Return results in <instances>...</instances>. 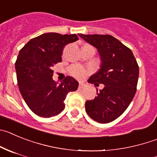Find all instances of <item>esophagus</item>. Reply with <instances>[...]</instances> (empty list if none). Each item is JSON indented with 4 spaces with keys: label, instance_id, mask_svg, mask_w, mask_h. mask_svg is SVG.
<instances>
[{
    "label": "esophagus",
    "instance_id": "esophagus-1",
    "mask_svg": "<svg viewBox=\"0 0 157 157\" xmlns=\"http://www.w3.org/2000/svg\"><path fill=\"white\" fill-rule=\"evenodd\" d=\"M85 86V85L83 84V83H79V86H78V87H79V89H82L83 87H84Z\"/></svg>",
    "mask_w": 157,
    "mask_h": 157
}]
</instances>
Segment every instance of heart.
Listing matches in <instances>:
<instances>
[{"label": "heart", "instance_id": "1", "mask_svg": "<svg viewBox=\"0 0 157 157\" xmlns=\"http://www.w3.org/2000/svg\"><path fill=\"white\" fill-rule=\"evenodd\" d=\"M68 72L69 74L71 75L72 76H74L76 78L82 79V78H85L89 74L90 70H89L87 67H83V66L82 65L74 64V65H71V67H69Z\"/></svg>", "mask_w": 157, "mask_h": 157}]
</instances>
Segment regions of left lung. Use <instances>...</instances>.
I'll list each match as a JSON object with an SVG mask.
<instances>
[{
	"label": "left lung",
	"mask_w": 157,
	"mask_h": 157,
	"mask_svg": "<svg viewBox=\"0 0 157 157\" xmlns=\"http://www.w3.org/2000/svg\"><path fill=\"white\" fill-rule=\"evenodd\" d=\"M79 36L96 47L101 64L89 82L103 89L97 96L86 102L88 115L99 123H109L125 111L136 93L139 65L132 50L110 35H84Z\"/></svg>",
	"instance_id": "obj_1"
}]
</instances>
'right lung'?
Wrapping results in <instances>:
<instances>
[{
  "instance_id": "right-lung-1",
  "label": "right lung",
  "mask_w": 157,
  "mask_h": 157,
  "mask_svg": "<svg viewBox=\"0 0 157 157\" xmlns=\"http://www.w3.org/2000/svg\"><path fill=\"white\" fill-rule=\"evenodd\" d=\"M78 40L75 34L47 33L30 40L19 51L15 62L18 88L30 110L40 117L61 113L67 93L78 87V82L71 76L61 83L52 78V68L61 61L64 47Z\"/></svg>"
}]
</instances>
